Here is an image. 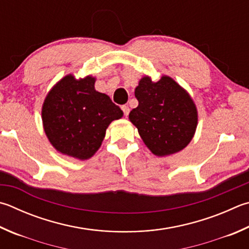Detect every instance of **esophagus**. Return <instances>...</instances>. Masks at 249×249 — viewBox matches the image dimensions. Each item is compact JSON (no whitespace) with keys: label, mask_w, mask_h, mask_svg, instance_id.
Instances as JSON below:
<instances>
[{"label":"esophagus","mask_w":249,"mask_h":249,"mask_svg":"<svg viewBox=\"0 0 249 249\" xmlns=\"http://www.w3.org/2000/svg\"><path fill=\"white\" fill-rule=\"evenodd\" d=\"M122 110H123V112H124V115L125 116H127L128 115V113H129V107H127V106H123L122 107Z\"/></svg>","instance_id":"obj_1"}]
</instances>
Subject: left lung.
Listing matches in <instances>:
<instances>
[{
  "instance_id": "1",
  "label": "left lung",
  "mask_w": 249,
  "mask_h": 249,
  "mask_svg": "<svg viewBox=\"0 0 249 249\" xmlns=\"http://www.w3.org/2000/svg\"><path fill=\"white\" fill-rule=\"evenodd\" d=\"M135 97L138 107L130 111L129 121L153 155L170 156L187 147L196 132L198 111L182 86L166 75L158 81L143 76Z\"/></svg>"
}]
</instances>
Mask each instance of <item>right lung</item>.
Here are the masks:
<instances>
[{
    "instance_id": "1",
    "label": "right lung",
    "mask_w": 249,
    "mask_h": 249,
    "mask_svg": "<svg viewBox=\"0 0 249 249\" xmlns=\"http://www.w3.org/2000/svg\"><path fill=\"white\" fill-rule=\"evenodd\" d=\"M91 75L76 79L69 74L53 86L44 99L41 116L50 143L62 155L88 160L105 139L107 128L123 111L109 96L94 89Z\"/></svg>"
}]
</instances>
